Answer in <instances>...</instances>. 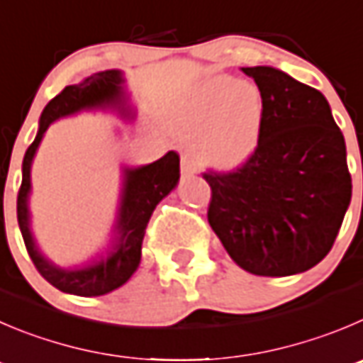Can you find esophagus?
<instances>
[{
  "label": "esophagus",
  "instance_id": "1",
  "mask_svg": "<svg viewBox=\"0 0 363 363\" xmlns=\"http://www.w3.org/2000/svg\"><path fill=\"white\" fill-rule=\"evenodd\" d=\"M182 172L184 174H194V172H198V162L192 158V155H182Z\"/></svg>",
  "mask_w": 363,
  "mask_h": 363
}]
</instances>
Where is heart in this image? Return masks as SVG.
<instances>
[{"mask_svg": "<svg viewBox=\"0 0 363 363\" xmlns=\"http://www.w3.org/2000/svg\"><path fill=\"white\" fill-rule=\"evenodd\" d=\"M265 101L260 89L231 76H216L189 103L185 128L196 135L199 164L233 167L246 160L262 137Z\"/></svg>", "mask_w": 363, "mask_h": 363, "instance_id": "b5f03b06", "label": "heart"}]
</instances>
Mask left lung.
<instances>
[{
    "instance_id": "obj_1",
    "label": "left lung",
    "mask_w": 363,
    "mask_h": 363,
    "mask_svg": "<svg viewBox=\"0 0 363 363\" xmlns=\"http://www.w3.org/2000/svg\"><path fill=\"white\" fill-rule=\"evenodd\" d=\"M242 71L264 96V128L240 167L203 174L208 223L244 271L298 274L330 253L350 206L346 143L317 89L269 65Z\"/></svg>"
}]
</instances>
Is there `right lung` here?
Wrapping results in <instances>:
<instances>
[{
    "label": "right lung",
    "mask_w": 363,
    "mask_h": 363,
    "mask_svg": "<svg viewBox=\"0 0 363 363\" xmlns=\"http://www.w3.org/2000/svg\"><path fill=\"white\" fill-rule=\"evenodd\" d=\"M82 110H116L123 119H130L133 113L124 91V76L117 69L94 72L84 82L67 85L58 96H55L39 119V132L30 144L23 160V182L17 194V223L24 246L37 271L46 281L58 291L67 294L103 296L116 291L132 278L140 264L143 239L150 217L158 203L176 187L179 179V157L174 151L153 164L130 167L123 165V187L119 194L116 223L112 228L108 246L105 253L74 267H60L44 257L32 233L28 199L32 192V162L35 157L44 133L60 117L72 116Z\"/></svg>",
    "instance_id": "add662e5"
}]
</instances>
